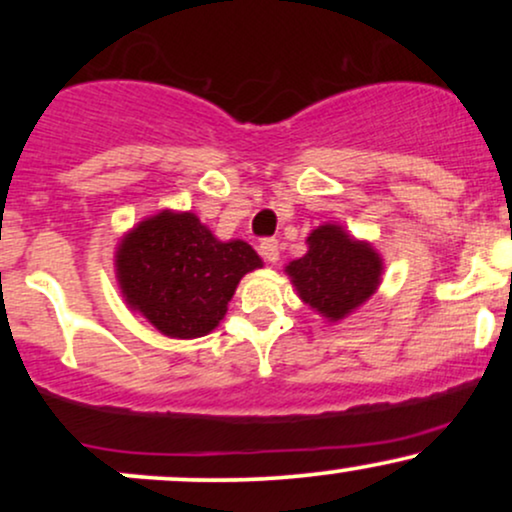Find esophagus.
<instances>
[{
	"instance_id": "obj_1",
	"label": "esophagus",
	"mask_w": 512,
	"mask_h": 512,
	"mask_svg": "<svg viewBox=\"0 0 512 512\" xmlns=\"http://www.w3.org/2000/svg\"><path fill=\"white\" fill-rule=\"evenodd\" d=\"M260 255L264 262H276L279 260V240L276 238H264L260 243Z\"/></svg>"
}]
</instances>
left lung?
<instances>
[{"instance_id":"left-lung-1","label":"left lung","mask_w":512,"mask_h":512,"mask_svg":"<svg viewBox=\"0 0 512 512\" xmlns=\"http://www.w3.org/2000/svg\"><path fill=\"white\" fill-rule=\"evenodd\" d=\"M286 272L310 308L330 320H342L378 289L383 262L368 243H358L327 223L310 233L308 252L293 260Z\"/></svg>"}]
</instances>
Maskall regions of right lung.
Here are the masks:
<instances>
[{
	"mask_svg": "<svg viewBox=\"0 0 512 512\" xmlns=\"http://www.w3.org/2000/svg\"><path fill=\"white\" fill-rule=\"evenodd\" d=\"M257 267L262 260L248 243H221L190 211L142 221L117 250L127 303L156 330L180 339L214 330L238 281Z\"/></svg>",
	"mask_w": 512,
	"mask_h": 512,
	"instance_id": "1",
	"label": "right lung"
}]
</instances>
